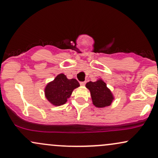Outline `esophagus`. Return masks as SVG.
<instances>
[{
    "instance_id": "esophagus-1",
    "label": "esophagus",
    "mask_w": 158,
    "mask_h": 158,
    "mask_svg": "<svg viewBox=\"0 0 158 158\" xmlns=\"http://www.w3.org/2000/svg\"><path fill=\"white\" fill-rule=\"evenodd\" d=\"M80 85H81V86H85V81H81Z\"/></svg>"
}]
</instances>
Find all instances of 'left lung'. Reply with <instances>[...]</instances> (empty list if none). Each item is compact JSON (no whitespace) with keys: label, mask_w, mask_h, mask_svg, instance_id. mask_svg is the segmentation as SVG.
I'll list each match as a JSON object with an SVG mask.
<instances>
[{"label":"left lung","mask_w":158,"mask_h":158,"mask_svg":"<svg viewBox=\"0 0 158 158\" xmlns=\"http://www.w3.org/2000/svg\"><path fill=\"white\" fill-rule=\"evenodd\" d=\"M85 87L90 90L92 102L97 108L109 106L114 99L113 94L102 79H99L94 82L89 81L85 85Z\"/></svg>","instance_id":"left-lung-1"}]
</instances>
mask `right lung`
<instances>
[{
    "mask_svg": "<svg viewBox=\"0 0 158 158\" xmlns=\"http://www.w3.org/2000/svg\"><path fill=\"white\" fill-rule=\"evenodd\" d=\"M79 86L76 79H68L64 73L59 74L45 87V97L53 106H60L67 102L73 90Z\"/></svg>",
    "mask_w": 158,
    "mask_h": 158,
    "instance_id": "obj_1",
    "label": "right lung"
}]
</instances>
